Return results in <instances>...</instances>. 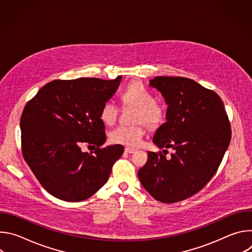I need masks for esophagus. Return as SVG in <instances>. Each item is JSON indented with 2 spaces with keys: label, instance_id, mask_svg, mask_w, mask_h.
Instances as JSON below:
<instances>
[{
  "label": "esophagus",
  "instance_id": "1",
  "mask_svg": "<svg viewBox=\"0 0 252 252\" xmlns=\"http://www.w3.org/2000/svg\"><path fill=\"white\" fill-rule=\"evenodd\" d=\"M135 151H136V150L131 149V148H126V149H125V152H126V154H133Z\"/></svg>",
  "mask_w": 252,
  "mask_h": 252
}]
</instances>
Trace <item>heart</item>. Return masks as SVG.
Here are the masks:
<instances>
[{"label":"heart","instance_id":"b5f03b06","mask_svg":"<svg viewBox=\"0 0 252 252\" xmlns=\"http://www.w3.org/2000/svg\"><path fill=\"white\" fill-rule=\"evenodd\" d=\"M122 99L125 104L132 105L137 109L135 123H143L149 127H157L164 118L161 107L157 103L155 94L145 86L134 83L129 85L122 94ZM119 115V106L113 99L105 100L99 112V118L105 125H113ZM145 133L141 126H118L110 133V138L115 143L136 147L138 146Z\"/></svg>","mask_w":252,"mask_h":252}]
</instances>
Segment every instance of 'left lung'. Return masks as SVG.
Listing matches in <instances>:
<instances>
[{
	"label": "left lung",
	"mask_w": 252,
	"mask_h": 252,
	"mask_svg": "<svg viewBox=\"0 0 252 252\" xmlns=\"http://www.w3.org/2000/svg\"><path fill=\"white\" fill-rule=\"evenodd\" d=\"M150 86L167 104L166 122L153 141L174 154L166 158L160 152H148V161L137 175L155 199L173 203L198 192L217 172L230 142V124L218 94L193 80L156 77Z\"/></svg>",
	"instance_id": "8db88e82"
}]
</instances>
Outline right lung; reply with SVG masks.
Returning a JSON list of instances; mask_svg holds the SVG:
<instances>
[{"mask_svg": "<svg viewBox=\"0 0 252 252\" xmlns=\"http://www.w3.org/2000/svg\"><path fill=\"white\" fill-rule=\"evenodd\" d=\"M122 76L56 80L45 85L25 106L21 117L23 156L44 189L69 202L94 194L110 177L124 147L107 146L102 103L116 93ZM84 143L96 145L84 153Z\"/></svg>", "mask_w": 252, "mask_h": 252, "instance_id": "obj_1", "label": "right lung"}]
</instances>
